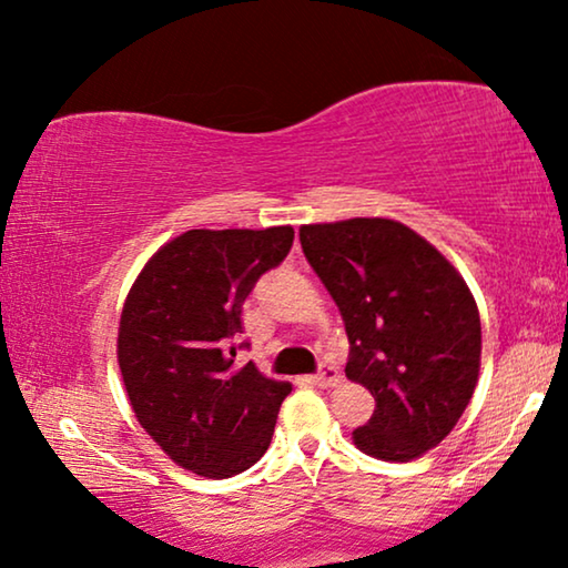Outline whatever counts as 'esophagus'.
I'll list each match as a JSON object with an SVG mask.
<instances>
[{
  "instance_id": "esophagus-1",
  "label": "esophagus",
  "mask_w": 568,
  "mask_h": 568,
  "mask_svg": "<svg viewBox=\"0 0 568 568\" xmlns=\"http://www.w3.org/2000/svg\"><path fill=\"white\" fill-rule=\"evenodd\" d=\"M338 369L333 367V364H321V369H317V375L313 377V383L315 385H321V387H333L338 383Z\"/></svg>"
}]
</instances>
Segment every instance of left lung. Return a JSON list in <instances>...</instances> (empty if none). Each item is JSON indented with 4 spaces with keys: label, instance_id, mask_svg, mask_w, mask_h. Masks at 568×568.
<instances>
[{
    "label": "left lung",
    "instance_id": "left-lung-1",
    "mask_svg": "<svg viewBox=\"0 0 568 568\" xmlns=\"http://www.w3.org/2000/svg\"><path fill=\"white\" fill-rule=\"evenodd\" d=\"M300 243L344 317L346 377L375 398L354 445L379 460L422 457L455 429L478 383L468 284L422 235L379 216L305 224Z\"/></svg>",
    "mask_w": 568,
    "mask_h": 568
}]
</instances>
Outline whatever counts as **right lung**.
I'll return each mask as SVG.
<instances>
[{"mask_svg": "<svg viewBox=\"0 0 568 568\" xmlns=\"http://www.w3.org/2000/svg\"><path fill=\"white\" fill-rule=\"evenodd\" d=\"M292 227L189 230L152 255L131 286L119 367L142 429L181 468L230 478L271 445L290 383L235 367L243 302L290 253Z\"/></svg>", "mask_w": 568, "mask_h": 568, "instance_id": "1", "label": "right lung"}]
</instances>
